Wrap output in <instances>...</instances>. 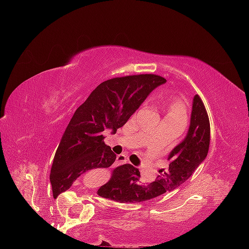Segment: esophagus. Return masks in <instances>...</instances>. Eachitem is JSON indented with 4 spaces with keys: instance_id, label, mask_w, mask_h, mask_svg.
I'll return each instance as SVG.
<instances>
[{
    "instance_id": "1",
    "label": "esophagus",
    "mask_w": 249,
    "mask_h": 249,
    "mask_svg": "<svg viewBox=\"0 0 249 249\" xmlns=\"http://www.w3.org/2000/svg\"><path fill=\"white\" fill-rule=\"evenodd\" d=\"M128 161L127 159V156H125V154H119V156H117V165H123V164H126Z\"/></svg>"
}]
</instances>
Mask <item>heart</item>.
<instances>
[{
    "mask_svg": "<svg viewBox=\"0 0 249 249\" xmlns=\"http://www.w3.org/2000/svg\"><path fill=\"white\" fill-rule=\"evenodd\" d=\"M165 108H166V117L168 118H185L186 110L181 101L177 98H167L164 101Z\"/></svg>",
    "mask_w": 249,
    "mask_h": 249,
    "instance_id": "1",
    "label": "heart"
}]
</instances>
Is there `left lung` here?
I'll list each match as a JSON object with an SVG mask.
<instances>
[{"label": "left lung", "instance_id": "left-lung-1", "mask_svg": "<svg viewBox=\"0 0 249 249\" xmlns=\"http://www.w3.org/2000/svg\"><path fill=\"white\" fill-rule=\"evenodd\" d=\"M211 141L210 119L201 98L194 96L186 137L168 154V164L152 182L142 179L137 167L126 164L116 168L98 196L118 202H142L157 198L184 184L207 157Z\"/></svg>", "mask_w": 249, "mask_h": 249}]
</instances>
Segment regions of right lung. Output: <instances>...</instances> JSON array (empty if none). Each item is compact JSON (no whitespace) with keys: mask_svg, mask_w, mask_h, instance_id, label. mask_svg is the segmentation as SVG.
Wrapping results in <instances>:
<instances>
[{"mask_svg":"<svg viewBox=\"0 0 249 249\" xmlns=\"http://www.w3.org/2000/svg\"><path fill=\"white\" fill-rule=\"evenodd\" d=\"M164 83V77L151 73L117 77L101 83L91 92L76 110L56 151L50 173L53 196L69 190L88 171L108 168L115 162L116 154L105 145L103 133L116 132Z\"/></svg>","mask_w":249,"mask_h":249,"instance_id":"obj_1","label":"right lung"}]
</instances>
